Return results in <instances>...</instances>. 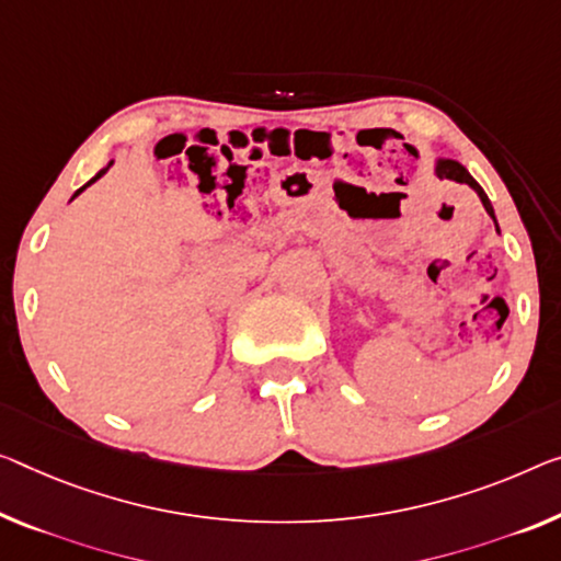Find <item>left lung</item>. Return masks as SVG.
I'll use <instances>...</instances> for the list:
<instances>
[{"instance_id": "8db88e82", "label": "left lung", "mask_w": 561, "mask_h": 561, "mask_svg": "<svg viewBox=\"0 0 561 561\" xmlns=\"http://www.w3.org/2000/svg\"><path fill=\"white\" fill-rule=\"evenodd\" d=\"M436 175L442 180H456V183H463V185H469L471 191H477V195L481 197V205H484L486 213L491 215V218H494V208H491L486 193L481 191V185L469 175L467 168L459 165V162H454V160H438L436 162ZM494 222H496V218H494ZM496 230H499V226H496Z\"/></svg>"}]
</instances>
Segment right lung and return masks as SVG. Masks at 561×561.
I'll return each instance as SVG.
<instances>
[{
  "label": "right lung",
  "instance_id": "1",
  "mask_svg": "<svg viewBox=\"0 0 561 561\" xmlns=\"http://www.w3.org/2000/svg\"><path fill=\"white\" fill-rule=\"evenodd\" d=\"M110 165H112V162H110ZM110 165H107V168H110ZM107 168H105V170H100V172H98V175H94V178L90 180V183H88V185H92V183H94V180H100L102 175H105V172H107ZM88 185H82V187H80V191H77V193H75L72 197H77V195H80V193H82V191H84V187H88Z\"/></svg>",
  "mask_w": 561,
  "mask_h": 561
}]
</instances>
